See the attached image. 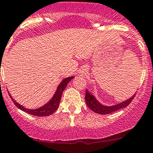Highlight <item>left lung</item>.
I'll list each match as a JSON object with an SVG mask.
<instances>
[{"mask_svg": "<svg viewBox=\"0 0 153 153\" xmlns=\"http://www.w3.org/2000/svg\"><path fill=\"white\" fill-rule=\"evenodd\" d=\"M134 96H135V94L132 97H131L129 99L123 101V102H120V103L117 104V105H111V106H107V105H104L101 104L96 99V97L94 95H92L91 94L89 93L88 91L86 89L85 99V102L88 107L90 108L92 111L100 114H110V113L114 112V111H117V110L120 109V108H125V107L127 106L128 104L131 102V101L134 99Z\"/></svg>", "mask_w": 153, "mask_h": 153, "instance_id": "8db88e82", "label": "left lung"}]
</instances>
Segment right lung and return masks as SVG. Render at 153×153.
I'll return each mask as SVG.
<instances>
[{"instance_id": "right-lung-1", "label": "right lung", "mask_w": 153, "mask_h": 153, "mask_svg": "<svg viewBox=\"0 0 153 153\" xmlns=\"http://www.w3.org/2000/svg\"><path fill=\"white\" fill-rule=\"evenodd\" d=\"M74 78V76H70L67 77V78H65L64 79L60 82V84L59 85L55 94H54V95L53 96V97L51 98V100H50L48 103L45 104L43 106L40 107V108H36V109H29V108H25L23 105L16 102V101L13 99V97L11 96V94H10V93H9V95H10V98H11L12 100H13V102L15 103V105H16L19 109L22 110V111H25V112L34 116H39V117L49 116L51 115V114H53V112H55L57 110L59 105V102L60 100H61L63 91H64L65 88H66L68 83Z\"/></svg>"}]
</instances>
